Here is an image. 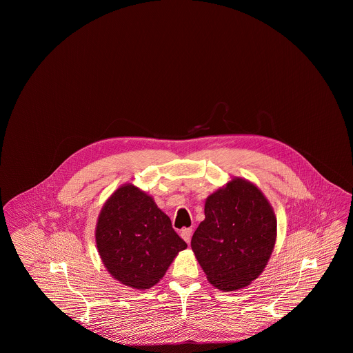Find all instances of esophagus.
Here are the masks:
<instances>
[{
  "label": "esophagus",
  "mask_w": 353,
  "mask_h": 353,
  "mask_svg": "<svg viewBox=\"0 0 353 353\" xmlns=\"http://www.w3.org/2000/svg\"><path fill=\"white\" fill-rule=\"evenodd\" d=\"M181 236H183V239H184L186 243H189L190 242V238H192V229L190 228H185L181 230Z\"/></svg>",
  "instance_id": "obj_1"
}]
</instances>
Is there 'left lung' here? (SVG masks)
Segmentation results:
<instances>
[{"mask_svg": "<svg viewBox=\"0 0 353 353\" xmlns=\"http://www.w3.org/2000/svg\"><path fill=\"white\" fill-rule=\"evenodd\" d=\"M276 239L274 209L255 185L234 177L205 201V219L192 250L208 281L221 291L250 285L269 262Z\"/></svg>", "mask_w": 353, "mask_h": 353, "instance_id": "1", "label": "left lung"}]
</instances>
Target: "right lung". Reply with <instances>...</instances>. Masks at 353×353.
<instances>
[{
  "label": "right lung",
  "mask_w": 353,
  "mask_h": 353,
  "mask_svg": "<svg viewBox=\"0 0 353 353\" xmlns=\"http://www.w3.org/2000/svg\"><path fill=\"white\" fill-rule=\"evenodd\" d=\"M95 239L107 271L123 285L147 290L186 249L168 216L132 184L117 189L101 208Z\"/></svg>",
  "instance_id": "right-lung-1"
}]
</instances>
